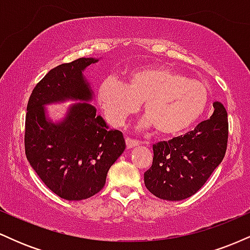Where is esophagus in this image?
Masks as SVG:
<instances>
[{"label":"esophagus","instance_id":"esophagus-1","mask_svg":"<svg viewBox=\"0 0 250 250\" xmlns=\"http://www.w3.org/2000/svg\"><path fill=\"white\" fill-rule=\"evenodd\" d=\"M125 145H127V148L128 149H131V148L136 147V146H139L140 142L136 141V140L129 139V137H127V139H125Z\"/></svg>","mask_w":250,"mask_h":250}]
</instances>
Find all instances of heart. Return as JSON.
Here are the masks:
<instances>
[{"label": "heart", "mask_w": 250, "mask_h": 250, "mask_svg": "<svg viewBox=\"0 0 250 250\" xmlns=\"http://www.w3.org/2000/svg\"><path fill=\"white\" fill-rule=\"evenodd\" d=\"M97 100L114 125H122L143 102L141 127H155L159 134L174 136L200 119L207 108L209 89L171 68L147 67L131 71L125 83L114 77L103 80Z\"/></svg>", "instance_id": "obj_1"}]
</instances>
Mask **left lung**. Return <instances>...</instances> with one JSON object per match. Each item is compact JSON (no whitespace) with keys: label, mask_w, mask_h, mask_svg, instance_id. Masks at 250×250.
I'll use <instances>...</instances> for the list:
<instances>
[{"label":"left lung","mask_w":250,"mask_h":250,"mask_svg":"<svg viewBox=\"0 0 250 250\" xmlns=\"http://www.w3.org/2000/svg\"><path fill=\"white\" fill-rule=\"evenodd\" d=\"M210 119L186 135L153 146V165L145 173L151 194L167 201L190 197L207 182L222 162L228 142V115L221 102H214Z\"/></svg>","instance_id":"obj_1"}]
</instances>
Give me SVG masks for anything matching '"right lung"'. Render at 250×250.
<instances>
[{
    "label": "right lung",
    "mask_w": 250,
    "mask_h": 250,
    "mask_svg": "<svg viewBox=\"0 0 250 250\" xmlns=\"http://www.w3.org/2000/svg\"><path fill=\"white\" fill-rule=\"evenodd\" d=\"M99 60L81 57L51 69L36 84L25 115V155L53 193L68 201L85 200L104 187L109 168L125 149L120 130L107 123L89 101L93 90L83 71ZM67 99L72 105L61 123L45 115L44 105Z\"/></svg>",
    "instance_id": "right-lung-1"
}]
</instances>
